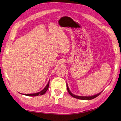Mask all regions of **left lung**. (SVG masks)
Masks as SVG:
<instances>
[{"instance_id":"8db88e82","label":"left lung","mask_w":121,"mask_h":121,"mask_svg":"<svg viewBox=\"0 0 121 121\" xmlns=\"http://www.w3.org/2000/svg\"><path fill=\"white\" fill-rule=\"evenodd\" d=\"M66 87H67V89H68V91L69 92V93L70 94V95H71V96H72L73 97L75 98L76 99H81V100H91L95 98H96L97 97H98L99 96V95L101 93V92H100V93L98 94L97 95H95L94 96H89V97H84V96H76V95H74L73 94L71 93V92L70 91V90H69V88L68 87V84H66Z\"/></svg>"}]
</instances>
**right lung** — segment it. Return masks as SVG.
<instances>
[{
	"label": "right lung",
	"instance_id": "obj_1",
	"mask_svg": "<svg viewBox=\"0 0 121 121\" xmlns=\"http://www.w3.org/2000/svg\"><path fill=\"white\" fill-rule=\"evenodd\" d=\"M49 86V81L48 84H47V85L44 88H43V90H42V91L39 92H37V93H35V94H23L25 96H32V97H34V96H37L38 95H43L44 94L45 92L47 91L48 89V87Z\"/></svg>",
	"mask_w": 121,
	"mask_h": 121
}]
</instances>
